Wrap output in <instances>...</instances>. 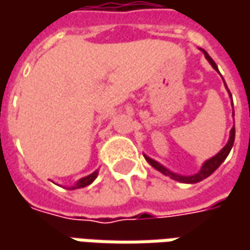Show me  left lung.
Masks as SVG:
<instances>
[{
	"label": "left lung",
	"instance_id": "8db88e82",
	"mask_svg": "<svg viewBox=\"0 0 250 250\" xmlns=\"http://www.w3.org/2000/svg\"><path fill=\"white\" fill-rule=\"evenodd\" d=\"M203 51V54H205V57H206V60L210 62V65L216 69L217 72H218V68H217L216 62L211 60V57L208 55V54L205 51V50H202ZM231 94V93H229ZM234 140H235V125L232 126V129H231V133H229V139H228V143H227L226 146L223 147V149L220 150L218 153H217L214 157H211V159H208L202 166V168H200V171L197 172V174H193V175H189V177H184V175H178V174H174V172H171L169 169H167V168L164 167V166H161L160 163H157V161H154L153 159H150V157H147V156H145V159H146V161L149 163L150 166L153 168H156L157 171H160V172H163L164 175H167V177H169L171 179H175V181H179V182H184V184H196V182H200V181H203L205 178L210 177L214 171H216L217 168L221 166V163L224 161V160L227 159V156L229 154V151H231V149H232V145H234Z\"/></svg>",
	"mask_w": 250,
	"mask_h": 250
}]
</instances>
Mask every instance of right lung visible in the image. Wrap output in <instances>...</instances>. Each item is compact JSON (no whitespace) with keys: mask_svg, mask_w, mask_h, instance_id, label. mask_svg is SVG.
<instances>
[{"mask_svg":"<svg viewBox=\"0 0 250 250\" xmlns=\"http://www.w3.org/2000/svg\"><path fill=\"white\" fill-rule=\"evenodd\" d=\"M97 174H99V171H94V172H93V174H90V175H87V177L79 179V181H78V184H76L75 187L71 188V189H78V188H84V187H87V185H90L91 182L96 179Z\"/></svg>","mask_w":250,"mask_h":250,"instance_id":"right-lung-1","label":"right lung"}]
</instances>
